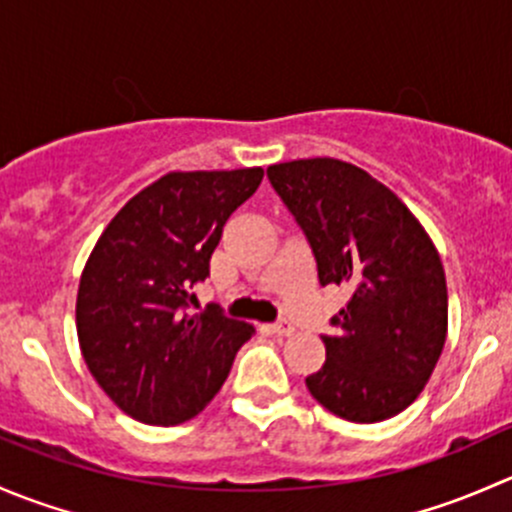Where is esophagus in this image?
<instances>
[{
	"label": "esophagus",
	"instance_id": "34e87169",
	"mask_svg": "<svg viewBox=\"0 0 512 512\" xmlns=\"http://www.w3.org/2000/svg\"><path fill=\"white\" fill-rule=\"evenodd\" d=\"M270 329H272V332H275V334H280V337H289V334L294 332V324L289 322V319H280V322L272 324Z\"/></svg>",
	"mask_w": 512,
	"mask_h": 512
}]
</instances>
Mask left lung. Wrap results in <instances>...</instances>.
I'll list each match as a JSON object with an SVG mask.
<instances>
[{"mask_svg": "<svg viewBox=\"0 0 512 512\" xmlns=\"http://www.w3.org/2000/svg\"><path fill=\"white\" fill-rule=\"evenodd\" d=\"M307 237L319 285H342L349 304L322 334L327 361L307 389L334 416L376 423L401 414L431 379L446 342L441 257L386 185L334 158L267 168Z\"/></svg>", "mask_w": 512, "mask_h": 512, "instance_id": "8db88e82", "label": "left lung"}]
</instances>
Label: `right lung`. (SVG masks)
Segmentation results:
<instances>
[{"mask_svg": "<svg viewBox=\"0 0 512 512\" xmlns=\"http://www.w3.org/2000/svg\"><path fill=\"white\" fill-rule=\"evenodd\" d=\"M262 168L168 173L128 200L98 237L76 299L86 366L136 421L173 426L203 411L255 327L218 304L188 314L232 213Z\"/></svg>", "mask_w": 512, "mask_h": 512, "instance_id": "1", "label": "right lung"}]
</instances>
